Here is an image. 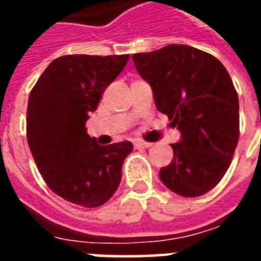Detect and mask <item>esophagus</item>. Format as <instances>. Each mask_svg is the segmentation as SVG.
<instances>
[{"mask_svg": "<svg viewBox=\"0 0 261 261\" xmlns=\"http://www.w3.org/2000/svg\"><path fill=\"white\" fill-rule=\"evenodd\" d=\"M151 145H152L151 142L144 141V140H136V141H134V147L136 148H149Z\"/></svg>", "mask_w": 261, "mask_h": 261, "instance_id": "obj_1", "label": "esophagus"}]
</instances>
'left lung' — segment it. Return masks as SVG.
Returning a JSON list of instances; mask_svg holds the SVG:
<instances>
[{"label":"left lung","mask_w":261,"mask_h":261,"mask_svg":"<svg viewBox=\"0 0 261 261\" xmlns=\"http://www.w3.org/2000/svg\"><path fill=\"white\" fill-rule=\"evenodd\" d=\"M138 74L151 85L155 106L181 133L173 161L159 172L165 186L198 197L218 185L239 141V99L221 61L186 44L137 53Z\"/></svg>","instance_id":"8db88e82"}]
</instances>
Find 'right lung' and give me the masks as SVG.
<instances>
[{
  "label": "right lung",
  "mask_w": 261,
  "mask_h": 261,
  "mask_svg": "<svg viewBox=\"0 0 261 261\" xmlns=\"http://www.w3.org/2000/svg\"><path fill=\"white\" fill-rule=\"evenodd\" d=\"M130 54H68L53 60L33 86L26 113V137L47 186L69 202L103 205L121 180L130 141L99 145L85 123L105 89L123 71Z\"/></svg>",
  "instance_id": "obj_1"
}]
</instances>
